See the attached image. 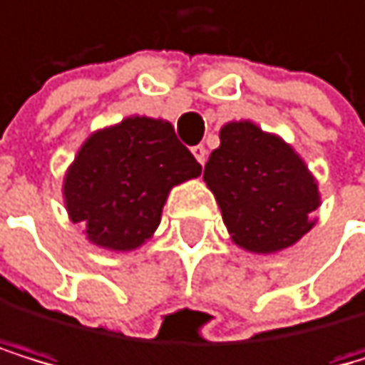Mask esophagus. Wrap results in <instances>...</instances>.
Masks as SVG:
<instances>
[{"mask_svg":"<svg viewBox=\"0 0 365 365\" xmlns=\"http://www.w3.org/2000/svg\"><path fill=\"white\" fill-rule=\"evenodd\" d=\"M192 153H194V158L198 160V165H205V160H207V148H205L203 144L194 146V148H192Z\"/></svg>","mask_w":365,"mask_h":365,"instance_id":"esophagus-1","label":"esophagus"}]
</instances>
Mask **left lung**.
Wrapping results in <instances>:
<instances>
[{
  "label": "left lung",
  "instance_id": "8db88e82",
  "mask_svg": "<svg viewBox=\"0 0 365 365\" xmlns=\"http://www.w3.org/2000/svg\"><path fill=\"white\" fill-rule=\"evenodd\" d=\"M203 171L232 244L255 255L296 246L316 225L318 180L289 142L255 121H227Z\"/></svg>",
  "mask_w": 365,
  "mask_h": 365
}]
</instances>
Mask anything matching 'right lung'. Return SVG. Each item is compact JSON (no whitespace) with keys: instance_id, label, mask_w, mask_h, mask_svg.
I'll use <instances>...</instances> for the list:
<instances>
[{"instance_id":"right-lung-1","label":"right lung","mask_w":365,"mask_h":365,"mask_svg":"<svg viewBox=\"0 0 365 365\" xmlns=\"http://www.w3.org/2000/svg\"><path fill=\"white\" fill-rule=\"evenodd\" d=\"M200 171L167 119L128 115L81 144L63 175V203L92 246L130 252L158 230L173 187Z\"/></svg>"}]
</instances>
